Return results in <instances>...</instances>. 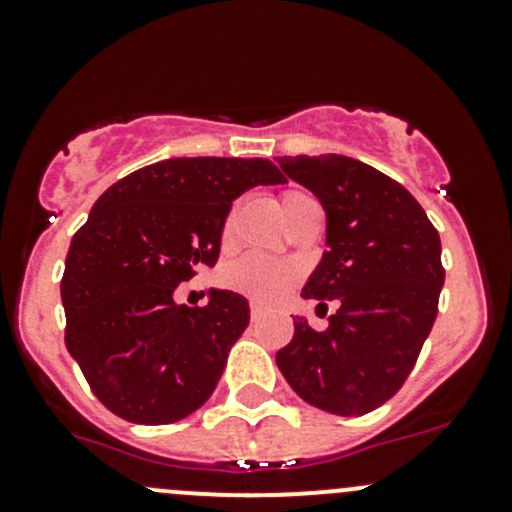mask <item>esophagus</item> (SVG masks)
<instances>
[{
  "label": "esophagus",
  "mask_w": 512,
  "mask_h": 512,
  "mask_svg": "<svg viewBox=\"0 0 512 512\" xmlns=\"http://www.w3.org/2000/svg\"><path fill=\"white\" fill-rule=\"evenodd\" d=\"M250 319H252V322H260V319H262V307L257 302L250 304Z\"/></svg>",
  "instance_id": "esophagus-1"
}]
</instances>
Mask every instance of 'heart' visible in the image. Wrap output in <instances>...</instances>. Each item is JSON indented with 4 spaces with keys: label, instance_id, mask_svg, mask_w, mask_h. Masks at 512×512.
Segmentation results:
<instances>
[{
    "label": "heart",
    "instance_id": "1",
    "mask_svg": "<svg viewBox=\"0 0 512 512\" xmlns=\"http://www.w3.org/2000/svg\"><path fill=\"white\" fill-rule=\"evenodd\" d=\"M280 203H282V213H285V218L289 220L297 210H302L304 205L309 203H317V200H314L309 193H304V190L292 188L282 193ZM230 227H232V218H227L225 235H230ZM223 280L227 287L245 294V297L255 299V302L272 304L294 285L297 272H294V267L287 265V262L270 260V257L265 255H245L225 267Z\"/></svg>",
    "mask_w": 512,
    "mask_h": 512
}]
</instances>
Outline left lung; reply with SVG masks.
Returning a JSON list of instances; mask_svg holds the SVG:
<instances>
[{"instance_id":"obj_1","label":"left lung","mask_w":512,"mask_h":512,"mask_svg":"<svg viewBox=\"0 0 512 512\" xmlns=\"http://www.w3.org/2000/svg\"><path fill=\"white\" fill-rule=\"evenodd\" d=\"M280 168L327 213V250L302 297L339 309L324 329L294 319L277 366L307 404L364 416L404 386L431 334L446 277L441 237L404 185L361 160L285 156Z\"/></svg>"}]
</instances>
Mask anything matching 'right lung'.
<instances>
[{
    "mask_svg": "<svg viewBox=\"0 0 512 512\" xmlns=\"http://www.w3.org/2000/svg\"><path fill=\"white\" fill-rule=\"evenodd\" d=\"M285 183L265 158H170L113 183L71 240L61 277L66 349L96 399L131 423L198 411L250 324L242 294L175 304L180 282L213 267L232 200Z\"/></svg>",
    "mask_w": 512,
    "mask_h": 512,
    "instance_id": "right-lung-1",
    "label": "right lung"
}]
</instances>
